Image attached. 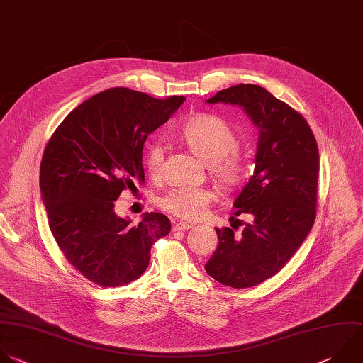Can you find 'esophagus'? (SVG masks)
<instances>
[{"label": "esophagus", "mask_w": 363, "mask_h": 363, "mask_svg": "<svg viewBox=\"0 0 363 363\" xmlns=\"http://www.w3.org/2000/svg\"><path fill=\"white\" fill-rule=\"evenodd\" d=\"M191 228H194V225L186 223V222H177V223L172 226V230H174V232H177V230H189Z\"/></svg>", "instance_id": "1"}]
</instances>
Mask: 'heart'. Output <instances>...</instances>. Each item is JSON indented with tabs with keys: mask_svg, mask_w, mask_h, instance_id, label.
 <instances>
[{
	"mask_svg": "<svg viewBox=\"0 0 363 363\" xmlns=\"http://www.w3.org/2000/svg\"><path fill=\"white\" fill-rule=\"evenodd\" d=\"M182 143L199 160L208 164L211 177L225 192L242 186L250 175V162L238 150V137L218 116L195 115L179 131ZM165 150L154 141L144 154V168L151 178H160L164 171ZM212 201V194L203 188H175L160 199V206L181 219L199 218Z\"/></svg>",
	"mask_w": 363,
	"mask_h": 363,
	"instance_id": "b5f03b06",
	"label": "heart"
}]
</instances>
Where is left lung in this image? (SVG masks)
<instances>
[{
	"label": "left lung",
	"mask_w": 363,
	"mask_h": 363,
	"mask_svg": "<svg viewBox=\"0 0 363 363\" xmlns=\"http://www.w3.org/2000/svg\"><path fill=\"white\" fill-rule=\"evenodd\" d=\"M206 102L244 106L259 128L255 172L233 203L235 215L252 220L239 235L235 226L216 229L218 248L205 265L219 284L247 289L275 277L315 222L318 144L303 115L259 85H233Z\"/></svg>",
	"instance_id": "8db88e82"
}]
</instances>
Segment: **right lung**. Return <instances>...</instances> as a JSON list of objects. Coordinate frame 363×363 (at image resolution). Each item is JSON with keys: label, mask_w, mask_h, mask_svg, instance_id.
I'll return each mask as SVG.
<instances>
[{"label": "right lung", "mask_w": 363, "mask_h": 363, "mask_svg": "<svg viewBox=\"0 0 363 363\" xmlns=\"http://www.w3.org/2000/svg\"><path fill=\"white\" fill-rule=\"evenodd\" d=\"M184 101L111 88L71 111L45 145L40 188L50 229L64 258L95 285L116 288L138 279L152 245L171 230L168 216L157 212L130 225L115 215L113 201L145 182L147 137Z\"/></svg>", "instance_id": "add662e5"}]
</instances>
